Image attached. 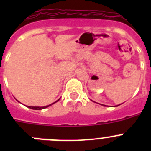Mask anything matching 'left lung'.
Wrapping results in <instances>:
<instances>
[{
  "label": "left lung",
  "mask_w": 151,
  "mask_h": 151,
  "mask_svg": "<svg viewBox=\"0 0 151 151\" xmlns=\"http://www.w3.org/2000/svg\"><path fill=\"white\" fill-rule=\"evenodd\" d=\"M101 105H103V106H106V105H104V104H101ZM119 105H120V104H119ZM119 105H117V106H119Z\"/></svg>",
  "instance_id": "8db88e82"
}]
</instances>
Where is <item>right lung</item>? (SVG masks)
Segmentation results:
<instances>
[{
    "label": "right lung",
    "mask_w": 151,
    "mask_h": 151,
    "mask_svg": "<svg viewBox=\"0 0 151 151\" xmlns=\"http://www.w3.org/2000/svg\"><path fill=\"white\" fill-rule=\"evenodd\" d=\"M60 100V99H59ZM59 100H57V101H55L54 103H53V104H49L47 105V106H28L27 107L30 108V109H32V110H43V109H45V108H47V107H48V106H51L52 104H55L56 102H57V101H59Z\"/></svg>",
    "instance_id": "right-lung-1"
}]
</instances>
